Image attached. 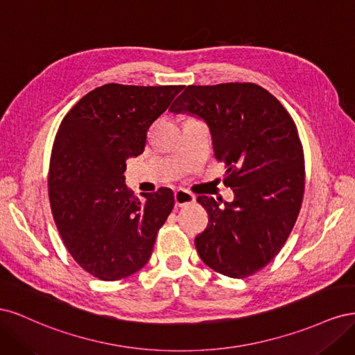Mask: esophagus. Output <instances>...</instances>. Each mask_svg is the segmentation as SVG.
I'll list each match as a JSON object with an SVG mask.
<instances>
[{
	"label": "esophagus",
	"mask_w": 355,
	"mask_h": 355,
	"mask_svg": "<svg viewBox=\"0 0 355 355\" xmlns=\"http://www.w3.org/2000/svg\"><path fill=\"white\" fill-rule=\"evenodd\" d=\"M196 201V196L191 194V192L185 191V189H178L175 191V204L178 207L187 206V204H191Z\"/></svg>",
	"instance_id": "esophagus-1"
}]
</instances>
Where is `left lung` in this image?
<instances>
[{"label": "left lung", "mask_w": 355, "mask_h": 355, "mask_svg": "<svg viewBox=\"0 0 355 355\" xmlns=\"http://www.w3.org/2000/svg\"><path fill=\"white\" fill-rule=\"evenodd\" d=\"M202 118L214 157L227 166L234 201L200 196L209 225L196 237L201 261L219 274L245 278L282 250L302 206L304 149L292 116L253 83L188 85L170 106Z\"/></svg>", "instance_id": "8db88e82"}]
</instances>
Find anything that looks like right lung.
<instances>
[{
  "label": "right lung",
  "mask_w": 355,
  "mask_h": 355,
  "mask_svg": "<svg viewBox=\"0 0 355 355\" xmlns=\"http://www.w3.org/2000/svg\"><path fill=\"white\" fill-rule=\"evenodd\" d=\"M182 89L105 84L75 103L59 125L49 170L51 213L75 262L99 280H121L144 268L175 206L168 188L135 197L124 171Z\"/></svg>",
  "instance_id": "right-lung-1"
}]
</instances>
